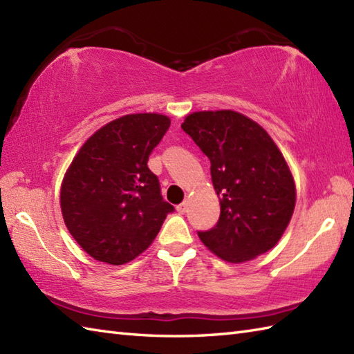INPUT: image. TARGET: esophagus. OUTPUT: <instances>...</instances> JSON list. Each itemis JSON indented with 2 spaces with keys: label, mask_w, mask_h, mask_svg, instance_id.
Returning <instances> with one entry per match:
<instances>
[{
  "label": "esophagus",
  "mask_w": 354,
  "mask_h": 354,
  "mask_svg": "<svg viewBox=\"0 0 354 354\" xmlns=\"http://www.w3.org/2000/svg\"><path fill=\"white\" fill-rule=\"evenodd\" d=\"M187 209H189V201H184L183 204H179V205L176 207V212H178L179 214L187 213Z\"/></svg>",
  "instance_id": "34e87169"
}]
</instances>
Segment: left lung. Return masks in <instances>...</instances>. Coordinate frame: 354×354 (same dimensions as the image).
Masks as SVG:
<instances>
[{
    "label": "left lung",
    "instance_id": "obj_1",
    "mask_svg": "<svg viewBox=\"0 0 354 354\" xmlns=\"http://www.w3.org/2000/svg\"><path fill=\"white\" fill-rule=\"evenodd\" d=\"M181 127L212 162L221 202L219 222L199 232L202 243L230 263L272 250L297 202L295 181L275 141L259 123L231 109L193 112Z\"/></svg>",
    "mask_w": 354,
    "mask_h": 354
}]
</instances>
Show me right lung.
Returning <instances> with one entry per match:
<instances>
[{
  "instance_id": "1",
  "label": "right lung",
  "mask_w": 354,
  "mask_h": 354,
  "mask_svg": "<svg viewBox=\"0 0 354 354\" xmlns=\"http://www.w3.org/2000/svg\"><path fill=\"white\" fill-rule=\"evenodd\" d=\"M170 118L129 114L102 126L73 158L61 185V212L93 259L124 265L152 245L173 207L147 167Z\"/></svg>"
}]
</instances>
